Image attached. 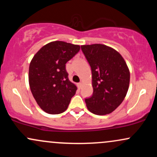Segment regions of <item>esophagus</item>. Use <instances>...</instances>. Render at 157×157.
Wrapping results in <instances>:
<instances>
[{
    "mask_svg": "<svg viewBox=\"0 0 157 157\" xmlns=\"http://www.w3.org/2000/svg\"><path fill=\"white\" fill-rule=\"evenodd\" d=\"M82 82H79V83H77V87H78L79 89H80L81 88H82Z\"/></svg>",
    "mask_w": 157,
    "mask_h": 157,
    "instance_id": "34e87169",
    "label": "esophagus"
}]
</instances>
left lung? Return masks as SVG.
<instances>
[{
    "label": "left lung",
    "instance_id": "1",
    "mask_svg": "<svg viewBox=\"0 0 157 157\" xmlns=\"http://www.w3.org/2000/svg\"><path fill=\"white\" fill-rule=\"evenodd\" d=\"M81 49L91 68L93 94L85 100L97 115L113 112L124 100L130 82V71L117 51L103 44L82 45Z\"/></svg>",
    "mask_w": 157,
    "mask_h": 157
}]
</instances>
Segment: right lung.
<instances>
[{
    "label": "right lung",
    "instance_id": "right-lung-1",
    "mask_svg": "<svg viewBox=\"0 0 157 157\" xmlns=\"http://www.w3.org/2000/svg\"><path fill=\"white\" fill-rule=\"evenodd\" d=\"M80 46L63 41H52L43 46L32 59L29 83L34 98L43 111L58 114L68 109L77 86L68 77L66 63Z\"/></svg>",
    "mask_w": 157,
    "mask_h": 157
}]
</instances>
